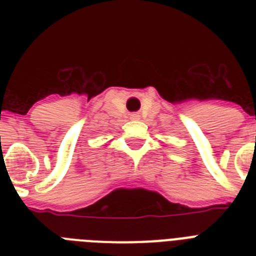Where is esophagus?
<instances>
[{
  "label": "esophagus",
  "instance_id": "1",
  "mask_svg": "<svg viewBox=\"0 0 256 256\" xmlns=\"http://www.w3.org/2000/svg\"><path fill=\"white\" fill-rule=\"evenodd\" d=\"M136 114H134V116H132V118H136Z\"/></svg>",
  "mask_w": 256,
  "mask_h": 256
}]
</instances>
